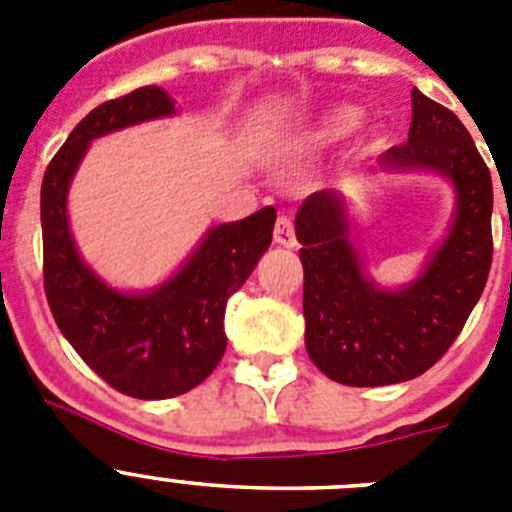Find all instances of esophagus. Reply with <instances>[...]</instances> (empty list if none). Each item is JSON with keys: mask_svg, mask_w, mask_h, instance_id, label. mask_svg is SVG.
Instances as JSON below:
<instances>
[{"mask_svg": "<svg viewBox=\"0 0 512 512\" xmlns=\"http://www.w3.org/2000/svg\"><path fill=\"white\" fill-rule=\"evenodd\" d=\"M274 243L284 248H295L297 238H295V223H292V217L279 215L277 225H274Z\"/></svg>", "mask_w": 512, "mask_h": 512, "instance_id": "esophagus-1", "label": "esophagus"}]
</instances>
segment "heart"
Wrapping results in <instances>:
<instances>
[{
    "mask_svg": "<svg viewBox=\"0 0 512 512\" xmlns=\"http://www.w3.org/2000/svg\"><path fill=\"white\" fill-rule=\"evenodd\" d=\"M361 125V110L359 107H348V104H338L330 107L328 112L318 117V122L312 125L310 133L305 135L307 146H325V143H336V140L348 138Z\"/></svg>",
    "mask_w": 512,
    "mask_h": 512,
    "instance_id": "1",
    "label": "heart"
}]
</instances>
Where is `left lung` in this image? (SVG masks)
<instances>
[{"mask_svg":"<svg viewBox=\"0 0 512 512\" xmlns=\"http://www.w3.org/2000/svg\"><path fill=\"white\" fill-rule=\"evenodd\" d=\"M379 164L449 176L456 217L423 274L387 292L361 271L341 194L315 192L302 202L295 230L305 269V346L325 377L348 387L428 372L461 333L492 266L490 169L454 112L413 89L408 143L392 146Z\"/></svg>","mask_w":512,"mask_h":512,"instance_id":"8db88e82","label":"left lung"}]
</instances>
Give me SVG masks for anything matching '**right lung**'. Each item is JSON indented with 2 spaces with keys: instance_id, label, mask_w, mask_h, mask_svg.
I'll list each match as a JSON object with an SVG mask.
<instances>
[{
  "instance_id": "right-lung-1",
  "label": "right lung",
  "mask_w": 512,
  "mask_h": 512,
  "mask_svg": "<svg viewBox=\"0 0 512 512\" xmlns=\"http://www.w3.org/2000/svg\"><path fill=\"white\" fill-rule=\"evenodd\" d=\"M174 112L161 87H140L94 107L53 156L40 187L43 287L56 325L76 354L117 392L138 400L176 397L205 382L225 354V305L271 243L274 207L217 225L176 277L148 295L99 282L76 253L66 192L94 138Z\"/></svg>"
}]
</instances>
